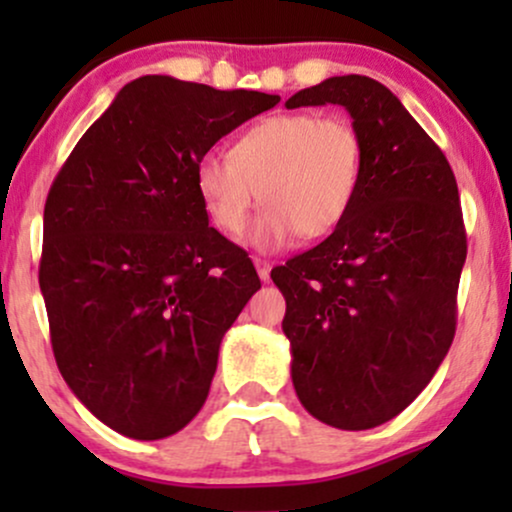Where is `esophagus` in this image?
<instances>
[{"label":"esophagus","instance_id":"esophagus-1","mask_svg":"<svg viewBox=\"0 0 512 512\" xmlns=\"http://www.w3.org/2000/svg\"><path fill=\"white\" fill-rule=\"evenodd\" d=\"M255 267H257V274H260V279L269 281V274H272V262L255 257Z\"/></svg>","mask_w":512,"mask_h":512}]
</instances>
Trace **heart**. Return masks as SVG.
<instances>
[{
	"label": "heart",
	"mask_w": 512,
	"mask_h": 512,
	"mask_svg": "<svg viewBox=\"0 0 512 512\" xmlns=\"http://www.w3.org/2000/svg\"><path fill=\"white\" fill-rule=\"evenodd\" d=\"M363 139L342 113H281L245 129L231 156L204 154L195 187L211 223L240 236L260 199L267 204L250 240L260 250L330 236L354 207L363 175Z\"/></svg>",
	"instance_id": "obj_1"
}]
</instances>
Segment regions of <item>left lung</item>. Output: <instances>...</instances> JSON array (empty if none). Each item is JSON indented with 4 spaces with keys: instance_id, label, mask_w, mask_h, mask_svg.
Here are the masks:
<instances>
[{
    "instance_id": "1",
    "label": "left lung",
    "mask_w": 512,
    "mask_h": 512,
    "mask_svg": "<svg viewBox=\"0 0 512 512\" xmlns=\"http://www.w3.org/2000/svg\"><path fill=\"white\" fill-rule=\"evenodd\" d=\"M327 103L361 132V187L342 226L272 279L301 404L322 424L366 431L407 409L448 354L467 236L448 158L390 88L332 76L286 108Z\"/></svg>"
}]
</instances>
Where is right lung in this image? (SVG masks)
Listing matches in <instances>:
<instances>
[{"mask_svg":"<svg viewBox=\"0 0 512 512\" xmlns=\"http://www.w3.org/2000/svg\"><path fill=\"white\" fill-rule=\"evenodd\" d=\"M279 103L151 74L122 88L50 187L40 291L64 383L134 440L168 438L207 402L223 334L260 276L209 226L195 166Z\"/></svg>","mask_w":512,"mask_h":512,"instance_id":"add662e5","label":"right lung"}]
</instances>
